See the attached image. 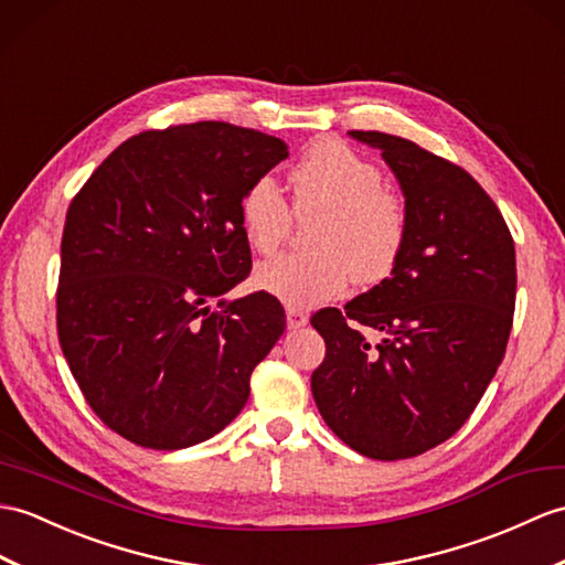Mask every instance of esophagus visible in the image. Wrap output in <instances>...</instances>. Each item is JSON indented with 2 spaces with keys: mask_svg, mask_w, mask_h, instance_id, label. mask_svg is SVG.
I'll list each match as a JSON object with an SVG mask.
<instances>
[{
  "mask_svg": "<svg viewBox=\"0 0 565 565\" xmlns=\"http://www.w3.org/2000/svg\"><path fill=\"white\" fill-rule=\"evenodd\" d=\"M286 324L288 330H300L308 324V315L298 308H286Z\"/></svg>",
  "mask_w": 565,
  "mask_h": 565,
  "instance_id": "esophagus-1",
  "label": "esophagus"
}]
</instances>
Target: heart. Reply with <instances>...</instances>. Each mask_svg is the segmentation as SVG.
Here are the masks:
<instances>
[{
    "label": "heart",
    "mask_w": 565,
    "mask_h": 565,
    "mask_svg": "<svg viewBox=\"0 0 565 565\" xmlns=\"http://www.w3.org/2000/svg\"><path fill=\"white\" fill-rule=\"evenodd\" d=\"M294 212L320 216L310 253H286L255 269V284L288 308H312L344 294L351 277L371 286L390 277L406 241V212L380 168L344 143L320 141L291 170ZM247 243L269 255L288 238L294 214L277 180H255L241 202Z\"/></svg>",
    "instance_id": "heart-1"
}]
</instances>
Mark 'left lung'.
Segmentation results:
<instances>
[{
    "instance_id": "left-lung-1",
    "label": "left lung",
    "mask_w": 565,
    "mask_h": 565,
    "mask_svg": "<svg viewBox=\"0 0 565 565\" xmlns=\"http://www.w3.org/2000/svg\"><path fill=\"white\" fill-rule=\"evenodd\" d=\"M349 135L395 173L406 241L392 277L310 318L327 347L310 390L351 450L392 462L436 448L477 409L513 327L515 243L465 168L409 139Z\"/></svg>"
}]
</instances>
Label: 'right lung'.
Listing matches in <instances>:
<instances>
[{"mask_svg":"<svg viewBox=\"0 0 565 565\" xmlns=\"http://www.w3.org/2000/svg\"><path fill=\"white\" fill-rule=\"evenodd\" d=\"M286 156L281 139L228 122L151 129L120 143L72 200L60 347L90 409L129 443L190 448L250 397L286 315L265 291L221 296L253 267L243 194Z\"/></svg>","mask_w":565,"mask_h":565,"instance_id":"right-lung-1","label":"right lung"}]
</instances>
